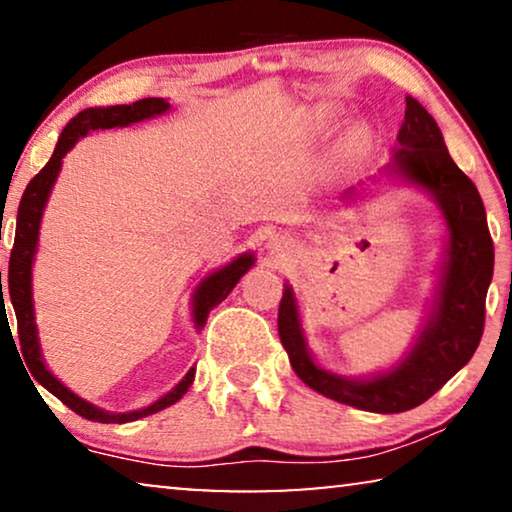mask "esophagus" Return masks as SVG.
Returning <instances> with one entry per match:
<instances>
[{"mask_svg":"<svg viewBox=\"0 0 512 512\" xmlns=\"http://www.w3.org/2000/svg\"><path fill=\"white\" fill-rule=\"evenodd\" d=\"M269 248H276V250H280V246H278L276 241H269Z\"/></svg>","mask_w":512,"mask_h":512,"instance_id":"34e87169","label":"esophagus"}]
</instances>
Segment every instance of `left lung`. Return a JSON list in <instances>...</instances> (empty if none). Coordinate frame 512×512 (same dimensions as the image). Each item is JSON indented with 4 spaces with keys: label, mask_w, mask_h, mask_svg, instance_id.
<instances>
[{
    "label": "left lung",
    "mask_w": 512,
    "mask_h": 512,
    "mask_svg": "<svg viewBox=\"0 0 512 512\" xmlns=\"http://www.w3.org/2000/svg\"><path fill=\"white\" fill-rule=\"evenodd\" d=\"M387 174L429 192L448 225V248L436 287L434 308L403 362L378 376L352 380L315 364L301 329L297 299L285 285L278 308L280 343L297 376L311 390L371 413H403L436 394L469 364L485 329V299L494 273V243L485 206L469 176L452 162L436 120L413 97L397 136ZM357 194L350 187L343 199Z\"/></svg>",
    "instance_id": "obj_1"
}]
</instances>
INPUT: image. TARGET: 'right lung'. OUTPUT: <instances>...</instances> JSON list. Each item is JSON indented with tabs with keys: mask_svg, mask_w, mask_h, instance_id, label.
<instances>
[{
	"mask_svg": "<svg viewBox=\"0 0 512 512\" xmlns=\"http://www.w3.org/2000/svg\"><path fill=\"white\" fill-rule=\"evenodd\" d=\"M169 111V102H164L160 97H148L139 99L134 104H120V106H106V109H85L76 115L74 120H69V125L64 127V132L57 139L55 153L50 157L46 167H43L37 176L27 183L23 199H20L18 206V222H16V241H13L11 259H9V297L13 304V311H16L18 320V336H20V352H23L27 369H30L32 378L37 380L39 385L46 387L50 394H55L64 406H69L76 415L85 417V420L102 422V424H125L134 422L139 417L153 415L157 410H164L183 397V394L190 390L194 380V369L185 373V378L178 383L169 394H164L162 399H157L150 406L141 410H132V413H109V410H102L92 406L90 401H85L64 387L60 380H57L53 373L48 371L46 362L41 357L39 348V336H37V325H34V301H32V264H34V253H37L39 243V227H41V215L43 208H46V201L50 197V190L57 181V174L62 169V157L74 148V143L90 132V129H111V127H127L132 122H141L148 118H155V115H162ZM255 264V255L246 253L239 255L234 262H229L222 269L213 271L211 276L201 280L197 290L192 294V315H194V327L201 329L206 325L208 313L213 311L220 301L227 299V294L234 290V285L239 283L243 273H246L250 266ZM0 285H2V271H0ZM2 290V287H0ZM2 315L6 311L4 304V292H2Z\"/></svg>",
	"mask_w": 512,
	"mask_h": 512,
	"instance_id": "obj_1",
	"label": "right lung"
}]
</instances>
